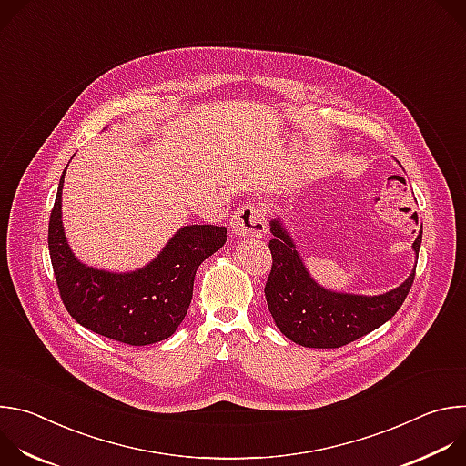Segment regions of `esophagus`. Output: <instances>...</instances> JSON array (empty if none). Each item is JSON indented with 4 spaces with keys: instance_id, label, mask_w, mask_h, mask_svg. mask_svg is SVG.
<instances>
[{
    "instance_id": "obj_1",
    "label": "esophagus",
    "mask_w": 466,
    "mask_h": 466,
    "mask_svg": "<svg viewBox=\"0 0 466 466\" xmlns=\"http://www.w3.org/2000/svg\"><path fill=\"white\" fill-rule=\"evenodd\" d=\"M230 228L238 238H261L268 232V223H265L263 210L258 205H245L232 216Z\"/></svg>"
}]
</instances>
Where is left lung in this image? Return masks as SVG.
Listing matches in <instances>:
<instances>
[{
  "label": "left lung",
  "instance_id": "1",
  "mask_svg": "<svg viewBox=\"0 0 466 466\" xmlns=\"http://www.w3.org/2000/svg\"><path fill=\"white\" fill-rule=\"evenodd\" d=\"M269 228L273 234L269 241L273 268L265 284V299L279 329L297 345L308 349L349 345L385 324L400 309L411 289L417 263L400 286L380 295L328 289L308 271L284 219H271ZM420 243L422 230L411 245L415 259Z\"/></svg>",
  "mask_w": 466,
  "mask_h": 466
}]
</instances>
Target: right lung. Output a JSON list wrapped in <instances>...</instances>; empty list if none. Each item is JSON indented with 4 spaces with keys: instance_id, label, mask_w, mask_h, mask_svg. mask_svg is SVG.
I'll return each mask as SVG.
<instances>
[{
    "instance_id": "1",
    "label": "right lung",
    "mask_w": 466,
    "mask_h": 466,
    "mask_svg": "<svg viewBox=\"0 0 466 466\" xmlns=\"http://www.w3.org/2000/svg\"><path fill=\"white\" fill-rule=\"evenodd\" d=\"M66 169L58 182L47 234L66 309L81 326L125 345L144 347L171 338L187 313L198 265L225 245L227 228L186 225L144 268L123 273L94 268L76 256L64 232Z\"/></svg>"
}]
</instances>
